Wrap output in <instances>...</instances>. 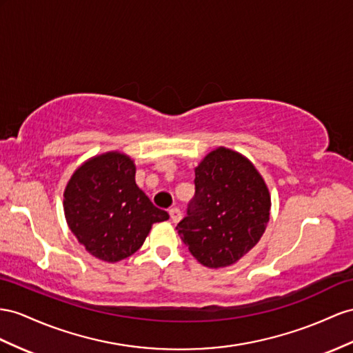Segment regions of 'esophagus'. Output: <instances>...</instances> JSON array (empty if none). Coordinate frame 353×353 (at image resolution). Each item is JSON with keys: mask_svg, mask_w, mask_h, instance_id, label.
Wrapping results in <instances>:
<instances>
[{"mask_svg": "<svg viewBox=\"0 0 353 353\" xmlns=\"http://www.w3.org/2000/svg\"><path fill=\"white\" fill-rule=\"evenodd\" d=\"M170 218L174 223H177L180 219H182V212H180L179 207H173V209H170Z\"/></svg>", "mask_w": 353, "mask_h": 353, "instance_id": "esophagus-1", "label": "esophagus"}]
</instances>
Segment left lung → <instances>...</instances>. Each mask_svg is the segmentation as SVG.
Here are the masks:
<instances>
[{"label":"left lung","mask_w":353,"mask_h":353,"mask_svg":"<svg viewBox=\"0 0 353 353\" xmlns=\"http://www.w3.org/2000/svg\"><path fill=\"white\" fill-rule=\"evenodd\" d=\"M195 195L177 223L180 239L205 267H227L263 237L270 219L268 189L240 153L219 148L195 168Z\"/></svg>","instance_id":"1"}]
</instances>
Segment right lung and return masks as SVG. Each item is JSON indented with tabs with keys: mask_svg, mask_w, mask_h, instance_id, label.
<instances>
[{
	"mask_svg": "<svg viewBox=\"0 0 353 353\" xmlns=\"http://www.w3.org/2000/svg\"><path fill=\"white\" fill-rule=\"evenodd\" d=\"M71 232L90 255L117 263L137 252L153 223L168 213L153 205L135 183L134 162L119 152L89 159L71 176L64 192Z\"/></svg>",
	"mask_w": 353,
	"mask_h": 353,
	"instance_id": "1",
	"label": "right lung"
}]
</instances>
